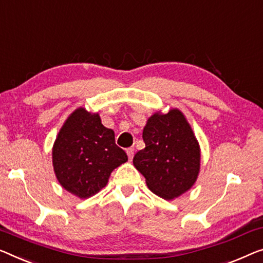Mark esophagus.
I'll list each match as a JSON object with an SVG mask.
<instances>
[{"label": "esophagus", "instance_id": "esophagus-1", "mask_svg": "<svg viewBox=\"0 0 263 263\" xmlns=\"http://www.w3.org/2000/svg\"><path fill=\"white\" fill-rule=\"evenodd\" d=\"M126 154H127V156H128V159L132 160L133 155H135V148H133V147H128L127 150H126Z\"/></svg>", "mask_w": 263, "mask_h": 263}]
</instances>
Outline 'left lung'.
I'll list each match as a JSON object with an SVG mask.
<instances>
[{
	"label": "left lung",
	"mask_w": 263,
	"mask_h": 263,
	"mask_svg": "<svg viewBox=\"0 0 263 263\" xmlns=\"http://www.w3.org/2000/svg\"><path fill=\"white\" fill-rule=\"evenodd\" d=\"M145 148L133 157L152 193L172 199L194 185L201 151L190 125L178 109L150 117L143 131Z\"/></svg>",
	"instance_id": "1"
}]
</instances>
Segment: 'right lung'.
<instances>
[{"mask_svg": "<svg viewBox=\"0 0 263 263\" xmlns=\"http://www.w3.org/2000/svg\"><path fill=\"white\" fill-rule=\"evenodd\" d=\"M127 160L116 144L115 132L101 124L98 113L78 108L66 120L53 146V166L59 183L80 198L96 195L111 172Z\"/></svg>", "mask_w": 263, "mask_h": 263, "instance_id": "1", "label": "right lung"}]
</instances>
